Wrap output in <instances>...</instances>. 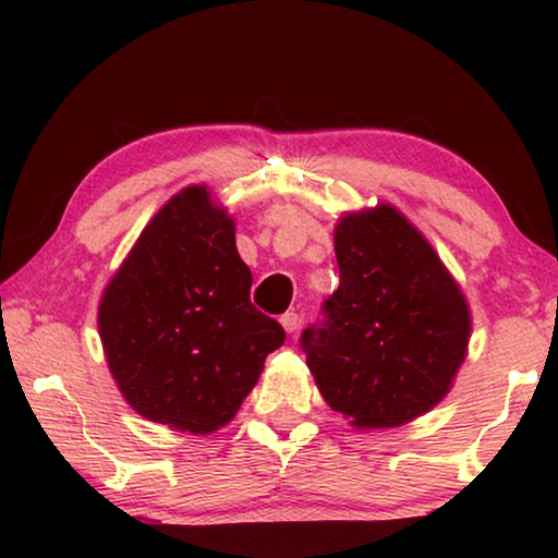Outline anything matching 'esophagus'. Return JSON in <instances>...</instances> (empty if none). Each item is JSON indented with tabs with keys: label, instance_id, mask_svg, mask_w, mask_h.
<instances>
[{
	"label": "esophagus",
	"instance_id": "esophagus-1",
	"mask_svg": "<svg viewBox=\"0 0 558 558\" xmlns=\"http://www.w3.org/2000/svg\"><path fill=\"white\" fill-rule=\"evenodd\" d=\"M300 325H302V317L296 315V312H284V315H281V327H284L287 332H296L300 330Z\"/></svg>",
	"mask_w": 558,
	"mask_h": 558
}]
</instances>
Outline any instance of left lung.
<instances>
[{
  "mask_svg": "<svg viewBox=\"0 0 558 558\" xmlns=\"http://www.w3.org/2000/svg\"><path fill=\"white\" fill-rule=\"evenodd\" d=\"M340 287L300 345L319 393L357 429H388L445 399L468 355L470 307L432 243L393 205L335 226Z\"/></svg>",
  "mask_w": 558,
  "mask_h": 558,
  "instance_id": "left-lung-1",
  "label": "left lung"
}]
</instances>
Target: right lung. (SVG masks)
<instances>
[{
    "instance_id": "right-lung-1",
    "label": "right lung",
    "mask_w": 558,
    "mask_h": 558,
    "mask_svg": "<svg viewBox=\"0 0 558 558\" xmlns=\"http://www.w3.org/2000/svg\"><path fill=\"white\" fill-rule=\"evenodd\" d=\"M251 281L208 187L162 205L98 304L106 363L136 414L190 434L231 422L287 338L251 304Z\"/></svg>"
}]
</instances>
